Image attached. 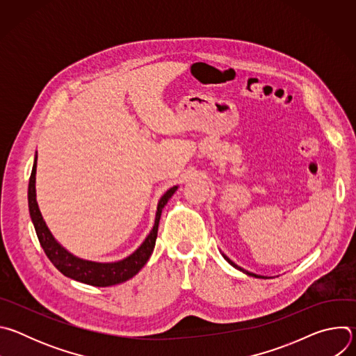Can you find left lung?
<instances>
[{"label":"left lung","instance_id":"1","mask_svg":"<svg viewBox=\"0 0 356 356\" xmlns=\"http://www.w3.org/2000/svg\"><path fill=\"white\" fill-rule=\"evenodd\" d=\"M224 258H225V259H227V261H228V264H231V265H232V266H234V268H236V269H239V270H241V272H243V273H246V275H249V276H253V277H259V279H261V277H262V276H258V275H255V273H249V272H246V270H245V269H242V268H239V266H236V265H235V264H234V262H232V261H231V259H228V258H227V257H224ZM262 279H266V277H262Z\"/></svg>","mask_w":356,"mask_h":356}]
</instances>
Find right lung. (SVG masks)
<instances>
[{
	"label": "right lung",
	"instance_id": "right-lung-1",
	"mask_svg": "<svg viewBox=\"0 0 356 356\" xmlns=\"http://www.w3.org/2000/svg\"><path fill=\"white\" fill-rule=\"evenodd\" d=\"M36 159H38V156H35L32 173L29 177L28 204H29V213H31V218H32L38 239L46 253V257L49 258V261L52 262L56 266V269L59 272H62L65 276L74 279L77 282L90 284V286H97V287L114 286V284L127 282L128 279L134 277L145 266V264L147 262V259L152 255V252H154L162 210L168 204L169 198L177 190V186L169 188L161 198L159 204H158L154 228H152L147 238L143 241V243L132 253L131 257H128L120 262H114V264H97V262L83 261V259L73 257L72 253H69L65 248H62L56 242L54 235L50 234V231L47 229L44 221L42 218V214L39 211L38 202H36V191H35Z\"/></svg>",
	"mask_w": 356,
	"mask_h": 356
}]
</instances>
